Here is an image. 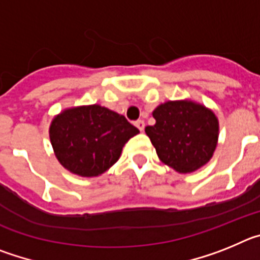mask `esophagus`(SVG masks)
Here are the masks:
<instances>
[{
    "label": "esophagus",
    "instance_id": "34e87169",
    "mask_svg": "<svg viewBox=\"0 0 260 260\" xmlns=\"http://www.w3.org/2000/svg\"><path fill=\"white\" fill-rule=\"evenodd\" d=\"M134 125L137 126V127L141 130V132H143V130H144V121H143V119H138V121H135Z\"/></svg>",
    "mask_w": 260,
    "mask_h": 260
}]
</instances>
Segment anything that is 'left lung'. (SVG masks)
<instances>
[{
	"label": "left lung",
	"mask_w": 260,
	"mask_h": 260,
	"mask_svg": "<svg viewBox=\"0 0 260 260\" xmlns=\"http://www.w3.org/2000/svg\"><path fill=\"white\" fill-rule=\"evenodd\" d=\"M156 123L146 134L158 158L180 173H190L210 161L219 135L217 118L197 103L168 102L153 110Z\"/></svg>",
	"instance_id": "8db88e82"
}]
</instances>
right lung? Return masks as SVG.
<instances>
[{
    "label": "right lung",
    "mask_w": 260,
    "mask_h": 260,
    "mask_svg": "<svg viewBox=\"0 0 260 260\" xmlns=\"http://www.w3.org/2000/svg\"><path fill=\"white\" fill-rule=\"evenodd\" d=\"M138 133L125 117L96 104L63 110L49 128L58 161L82 177L108 171L119 158L126 142Z\"/></svg>",
    "instance_id": "1"
}]
</instances>
